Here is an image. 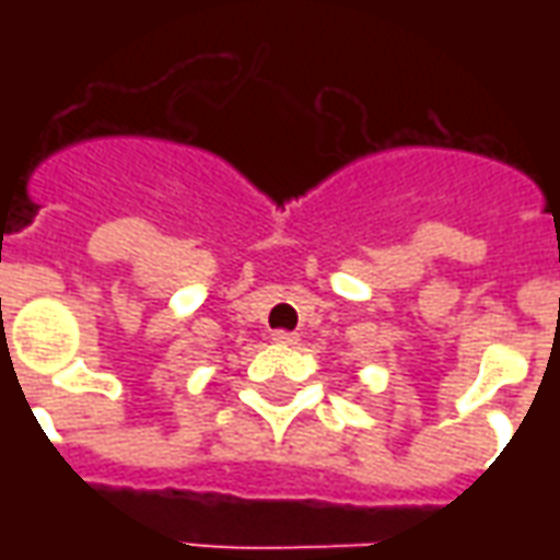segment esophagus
<instances>
[{"instance_id": "obj_1", "label": "esophagus", "mask_w": 560, "mask_h": 560, "mask_svg": "<svg viewBox=\"0 0 560 560\" xmlns=\"http://www.w3.org/2000/svg\"><path fill=\"white\" fill-rule=\"evenodd\" d=\"M296 339H300V336L291 332V329H276V332H272V341H276V345H296Z\"/></svg>"}]
</instances>
